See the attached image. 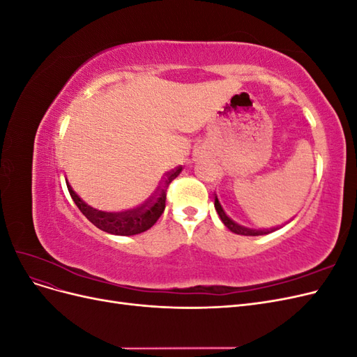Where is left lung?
<instances>
[{
  "instance_id": "obj_1",
  "label": "left lung",
  "mask_w": 357,
  "mask_h": 357,
  "mask_svg": "<svg viewBox=\"0 0 357 357\" xmlns=\"http://www.w3.org/2000/svg\"><path fill=\"white\" fill-rule=\"evenodd\" d=\"M215 195V193H214ZM214 207H215V211H218V214H219V218L222 219V222L225 223V226L226 228H228L231 232H234V234H238V235H245V236H257V235H266V234H269V232H273L275 228H273L271 231L269 229H250V228H245V226H243V225H240V223H236V222H234L228 214L225 213V210H223V207H222V204L219 202V198H218V195L214 197Z\"/></svg>"
}]
</instances>
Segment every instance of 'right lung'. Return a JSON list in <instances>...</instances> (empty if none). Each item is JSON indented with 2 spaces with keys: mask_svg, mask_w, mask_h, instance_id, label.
<instances>
[{
  "mask_svg": "<svg viewBox=\"0 0 357 357\" xmlns=\"http://www.w3.org/2000/svg\"><path fill=\"white\" fill-rule=\"evenodd\" d=\"M181 172V167L169 171L167 178L162 183V186L156 192V195L143 204L142 207L109 213L96 210L91 205L86 204L77 193L73 190L70 183H67V188L73 201L77 205L79 210L86 215V219L92 222L96 228H100L104 232H109L113 235H135L142 234L147 229L152 228L156 220L160 218V214L165 210V199H167V189L169 183L174 180Z\"/></svg>",
  "mask_w": 357,
  "mask_h": 357,
  "instance_id": "1",
  "label": "right lung"
}]
</instances>
